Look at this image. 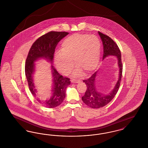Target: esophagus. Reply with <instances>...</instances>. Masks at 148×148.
<instances>
[{"label":"esophagus","instance_id":"esophagus-1","mask_svg":"<svg viewBox=\"0 0 148 148\" xmlns=\"http://www.w3.org/2000/svg\"><path fill=\"white\" fill-rule=\"evenodd\" d=\"M71 82L73 83H79L80 80H77L73 79V80H71Z\"/></svg>","mask_w":148,"mask_h":148}]
</instances>
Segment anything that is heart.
Segmentation results:
<instances>
[{
	"label": "heart",
	"instance_id": "b5f03b06",
	"mask_svg": "<svg viewBox=\"0 0 148 148\" xmlns=\"http://www.w3.org/2000/svg\"><path fill=\"white\" fill-rule=\"evenodd\" d=\"M101 43L95 36L75 34L66 38L62 44V50L56 52L54 62L56 68L63 74H68L74 63L77 68L75 75H79L82 71L86 73L93 71L100 59Z\"/></svg>",
	"mask_w": 148,
	"mask_h": 148
}]
</instances>
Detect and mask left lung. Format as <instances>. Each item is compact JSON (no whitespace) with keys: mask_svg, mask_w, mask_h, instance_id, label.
Here are the masks:
<instances>
[{"mask_svg":"<svg viewBox=\"0 0 148 148\" xmlns=\"http://www.w3.org/2000/svg\"><path fill=\"white\" fill-rule=\"evenodd\" d=\"M98 33L103 45V59L106 56H116L119 68V77L114 89L108 95L101 94L97 91L98 89H97V86L95 85L97 71H95L90 77L83 80L87 88L84 95L82 97V99L86 106L92 108H100L103 107L113 100L119 90L123 72L121 53L118 45L109 36L100 32H98Z\"/></svg>","mask_w":148,"mask_h":148,"instance_id":"8db88e82","label":"left lung"}]
</instances>
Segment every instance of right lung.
I'll return each mask as SVG.
<instances>
[{
  "mask_svg": "<svg viewBox=\"0 0 148 148\" xmlns=\"http://www.w3.org/2000/svg\"><path fill=\"white\" fill-rule=\"evenodd\" d=\"M68 34L69 33L65 32L51 31L41 36L32 45L26 59L25 72L29 90L35 98L47 108H54L62 103L65 97L66 89L71 84L70 79L61 75L53 66H51L54 83L53 94L50 99L42 100L40 98L33 83L34 62L39 58H45L52 63L58 43Z\"/></svg>",
  "mask_w": 148,
  "mask_h": 148,
  "instance_id": "right-lung-1",
  "label": "right lung"
}]
</instances>
